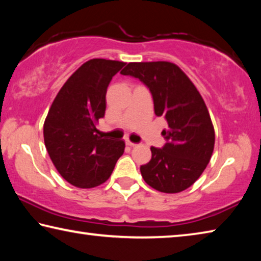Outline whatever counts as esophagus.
I'll return each mask as SVG.
<instances>
[{"mask_svg": "<svg viewBox=\"0 0 261 261\" xmlns=\"http://www.w3.org/2000/svg\"><path fill=\"white\" fill-rule=\"evenodd\" d=\"M126 145H127V146H130V147H135V146H137V144L132 143V141H130V140H126Z\"/></svg>", "mask_w": 261, "mask_h": 261, "instance_id": "esophagus-1", "label": "esophagus"}]
</instances>
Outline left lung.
Returning <instances> with one entry per match:
<instances>
[{
	"mask_svg": "<svg viewBox=\"0 0 261 261\" xmlns=\"http://www.w3.org/2000/svg\"><path fill=\"white\" fill-rule=\"evenodd\" d=\"M151 92L154 113L168 127L162 131L166 144L151 147L152 159L140 166L149 187L165 193H177L200 177L214 149L215 134L204 99L193 83L170 62L129 63L121 71Z\"/></svg>",
	"mask_w": 261,
	"mask_h": 261,
	"instance_id": "1",
	"label": "left lung"
}]
</instances>
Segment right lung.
Instances as JSON below:
<instances>
[{
    "label": "right lung",
    "mask_w": 261,
    "mask_h": 261,
    "mask_svg": "<svg viewBox=\"0 0 261 261\" xmlns=\"http://www.w3.org/2000/svg\"><path fill=\"white\" fill-rule=\"evenodd\" d=\"M124 62L93 59L74 71L57 93L43 124L47 152L67 182L81 189L105 183L124 153L123 140L102 138L106 93Z\"/></svg>",
    "instance_id": "add662e5"
}]
</instances>
